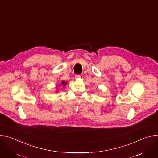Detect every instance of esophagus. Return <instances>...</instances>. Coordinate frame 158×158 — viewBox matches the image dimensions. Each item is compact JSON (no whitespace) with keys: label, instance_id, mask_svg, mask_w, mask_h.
<instances>
[{"label":"esophagus","instance_id":"1","mask_svg":"<svg viewBox=\"0 0 158 158\" xmlns=\"http://www.w3.org/2000/svg\"><path fill=\"white\" fill-rule=\"evenodd\" d=\"M80 77H81V75H79V74H77L75 76V79H78Z\"/></svg>","mask_w":158,"mask_h":158}]
</instances>
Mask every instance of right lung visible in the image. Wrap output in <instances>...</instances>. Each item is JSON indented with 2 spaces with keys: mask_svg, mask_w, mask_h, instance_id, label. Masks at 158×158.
Returning <instances> with one entry per match:
<instances>
[{
  "mask_svg": "<svg viewBox=\"0 0 158 158\" xmlns=\"http://www.w3.org/2000/svg\"><path fill=\"white\" fill-rule=\"evenodd\" d=\"M66 84H67V82H65V81H61V85H63V87H64L66 86ZM56 88H57V87H56ZM56 92H58V90H56Z\"/></svg>",
  "mask_w": 158,
  "mask_h": 158,
  "instance_id": "add662e5",
  "label": "right lung"
}]
</instances>
